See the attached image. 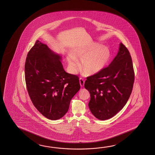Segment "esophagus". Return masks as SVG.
Instances as JSON below:
<instances>
[{"instance_id": "1", "label": "esophagus", "mask_w": 155, "mask_h": 155, "mask_svg": "<svg viewBox=\"0 0 155 155\" xmlns=\"http://www.w3.org/2000/svg\"><path fill=\"white\" fill-rule=\"evenodd\" d=\"M79 81H80V85L81 86H84V84H85V80L82 78H80L79 79Z\"/></svg>"}]
</instances>
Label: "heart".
Listing matches in <instances>:
<instances>
[{
	"label": "heart",
	"instance_id": "heart-1",
	"mask_svg": "<svg viewBox=\"0 0 155 155\" xmlns=\"http://www.w3.org/2000/svg\"><path fill=\"white\" fill-rule=\"evenodd\" d=\"M111 53L109 48L95 43L91 45L78 48L72 55H69L67 60L71 69L76 71L78 61L81 60L80 68L86 75H93L102 71L111 59Z\"/></svg>",
	"mask_w": 155,
	"mask_h": 155
}]
</instances>
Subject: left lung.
Returning a JSON list of instances; mask_svg holds the SVG:
<instances>
[{
  "mask_svg": "<svg viewBox=\"0 0 155 155\" xmlns=\"http://www.w3.org/2000/svg\"><path fill=\"white\" fill-rule=\"evenodd\" d=\"M84 86L90 94L89 109L101 120L110 119L122 110L131 94L135 80L131 56L122 43L107 68L87 77Z\"/></svg>",
  "mask_w": 155,
  "mask_h": 155,
  "instance_id": "obj_1",
  "label": "left lung"
}]
</instances>
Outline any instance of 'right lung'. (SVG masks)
Listing matches in <instances>:
<instances>
[{
    "instance_id": "right-lung-1",
    "label": "right lung",
    "mask_w": 155,
    "mask_h": 155,
    "mask_svg": "<svg viewBox=\"0 0 155 155\" xmlns=\"http://www.w3.org/2000/svg\"><path fill=\"white\" fill-rule=\"evenodd\" d=\"M61 56L36 40L25 64L27 90L33 105L47 119L56 120L68 112L80 89L79 77L66 73Z\"/></svg>"
}]
</instances>
